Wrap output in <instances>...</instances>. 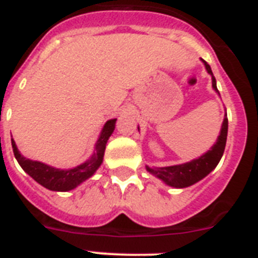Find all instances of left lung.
<instances>
[{
	"instance_id": "1",
	"label": "left lung",
	"mask_w": 258,
	"mask_h": 258,
	"mask_svg": "<svg viewBox=\"0 0 258 258\" xmlns=\"http://www.w3.org/2000/svg\"><path fill=\"white\" fill-rule=\"evenodd\" d=\"M203 63L207 68L208 74L212 75V87L216 92H219L218 88H216V80H215L214 74L211 71L210 64L204 60ZM227 133H228V118L224 117L218 142L212 146L211 150L202 155L201 158L194 159L191 162L183 163V165L169 166V167H154V169L148 167V171L152 172L153 175L158 176L159 179H162L169 186L178 187V188L191 186L194 183H197L198 180H201L202 178H204L207 174H210L218 166L219 161L221 159V155L224 153Z\"/></svg>"
}]
</instances>
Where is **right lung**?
<instances>
[{"label": "right lung", "mask_w": 258, "mask_h": 258, "mask_svg": "<svg viewBox=\"0 0 258 258\" xmlns=\"http://www.w3.org/2000/svg\"><path fill=\"white\" fill-rule=\"evenodd\" d=\"M114 125H116V120L106 121L103 132L97 140V144H96V153L91 157V159L75 169L57 170L44 165V163L37 162V161H30L21 155L16 146V142L12 138L13 153H14V157L21 165V167L39 184L52 191H70L86 179H88L89 176H92L93 172L99 169V166L103 162L106 141L110 137V134L113 133Z\"/></svg>", "instance_id": "add662e5"}]
</instances>
